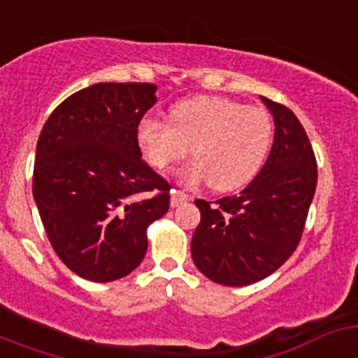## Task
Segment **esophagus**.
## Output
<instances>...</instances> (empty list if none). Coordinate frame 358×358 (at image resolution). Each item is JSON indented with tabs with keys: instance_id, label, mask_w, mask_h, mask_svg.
I'll return each mask as SVG.
<instances>
[{
	"instance_id": "34e87169",
	"label": "esophagus",
	"mask_w": 358,
	"mask_h": 358,
	"mask_svg": "<svg viewBox=\"0 0 358 358\" xmlns=\"http://www.w3.org/2000/svg\"><path fill=\"white\" fill-rule=\"evenodd\" d=\"M186 201H189V195H186L181 189H172V195H170V204H172V208L181 206L182 202Z\"/></svg>"
}]
</instances>
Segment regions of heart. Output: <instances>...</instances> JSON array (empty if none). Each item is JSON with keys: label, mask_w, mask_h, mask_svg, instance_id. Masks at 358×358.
<instances>
[{"label": "heart", "mask_w": 358, "mask_h": 358, "mask_svg": "<svg viewBox=\"0 0 358 358\" xmlns=\"http://www.w3.org/2000/svg\"><path fill=\"white\" fill-rule=\"evenodd\" d=\"M172 122L147 115L136 125V141L157 170L170 169L192 154L185 170L188 181L208 179L217 192L248 185L273 145V118L264 107L243 106L226 96H194L177 102Z\"/></svg>", "instance_id": "1"}]
</instances>
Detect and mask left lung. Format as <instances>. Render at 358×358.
Here are the masks:
<instances>
[{
  "mask_svg": "<svg viewBox=\"0 0 358 358\" xmlns=\"http://www.w3.org/2000/svg\"><path fill=\"white\" fill-rule=\"evenodd\" d=\"M274 116V143L260 173L238 195L210 204L197 199L201 222L192 258L215 283L251 285L271 276L296 251L317 185L308 136L289 107L262 96Z\"/></svg>",
  "mask_w": 358,
  "mask_h": 358,
  "instance_id": "1",
  "label": "left lung"
}]
</instances>
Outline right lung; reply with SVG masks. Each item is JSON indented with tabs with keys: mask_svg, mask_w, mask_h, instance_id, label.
Segmentation results:
<instances>
[{
	"mask_svg": "<svg viewBox=\"0 0 358 358\" xmlns=\"http://www.w3.org/2000/svg\"><path fill=\"white\" fill-rule=\"evenodd\" d=\"M156 85L100 82L73 93L41 131L34 199L53 251L84 280L127 276L147 252V227L170 206V185L141 159L136 125Z\"/></svg>",
	"mask_w": 358,
	"mask_h": 358,
	"instance_id": "obj_1",
	"label": "right lung"
}]
</instances>
